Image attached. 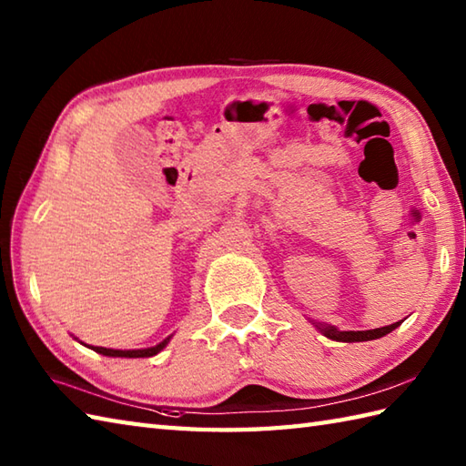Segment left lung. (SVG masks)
<instances>
[{"label": "left lung", "instance_id": "8db88e82", "mask_svg": "<svg viewBox=\"0 0 466 466\" xmlns=\"http://www.w3.org/2000/svg\"><path fill=\"white\" fill-rule=\"evenodd\" d=\"M400 322H394L389 326H382V329H374V330H339L334 329V326H326V329H320L329 339L332 340H339V342H364V340H374V339H380V336L392 332L397 329Z\"/></svg>", "mask_w": 466, "mask_h": 466}]
</instances>
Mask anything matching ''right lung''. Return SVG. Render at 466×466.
I'll return each instance as SVG.
<instances>
[{
    "instance_id": "1",
    "label": "right lung",
    "mask_w": 466,
    "mask_h": 466,
    "mask_svg": "<svg viewBox=\"0 0 466 466\" xmlns=\"http://www.w3.org/2000/svg\"><path fill=\"white\" fill-rule=\"evenodd\" d=\"M170 340V336H167L166 340H162L160 344L152 346V349H144V350H114V349H104V346H92V350L100 352L104 356H122V359H146V356H154L160 352L164 346Z\"/></svg>"
}]
</instances>
